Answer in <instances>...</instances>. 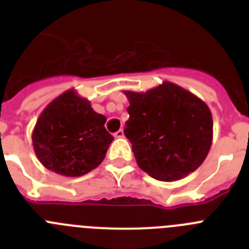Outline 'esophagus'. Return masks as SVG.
<instances>
[{"mask_svg": "<svg viewBox=\"0 0 249 249\" xmlns=\"http://www.w3.org/2000/svg\"><path fill=\"white\" fill-rule=\"evenodd\" d=\"M114 137H116V138H123V137H124V132H123V129H120V131L116 132V133H114Z\"/></svg>", "mask_w": 249, "mask_h": 249, "instance_id": "34e87169", "label": "esophagus"}]
</instances>
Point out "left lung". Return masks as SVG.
I'll return each mask as SVG.
<instances>
[{
    "label": "left lung",
    "mask_w": 249,
    "mask_h": 249,
    "mask_svg": "<svg viewBox=\"0 0 249 249\" xmlns=\"http://www.w3.org/2000/svg\"><path fill=\"white\" fill-rule=\"evenodd\" d=\"M123 93L129 101L124 135L142 171L171 182L203 163L212 144L213 120L201 98L167 81L147 92Z\"/></svg>",
    "instance_id": "left-lung-1"
}]
</instances>
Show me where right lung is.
Returning <instances> with one entry per match:
<instances>
[{
	"instance_id": "1",
	"label": "right lung",
	"mask_w": 249,
	"mask_h": 249,
	"mask_svg": "<svg viewBox=\"0 0 249 249\" xmlns=\"http://www.w3.org/2000/svg\"><path fill=\"white\" fill-rule=\"evenodd\" d=\"M106 117L89 100L68 89L39 114L32 144L39 162L66 177H80L100 166L113 141L105 128Z\"/></svg>"
}]
</instances>
